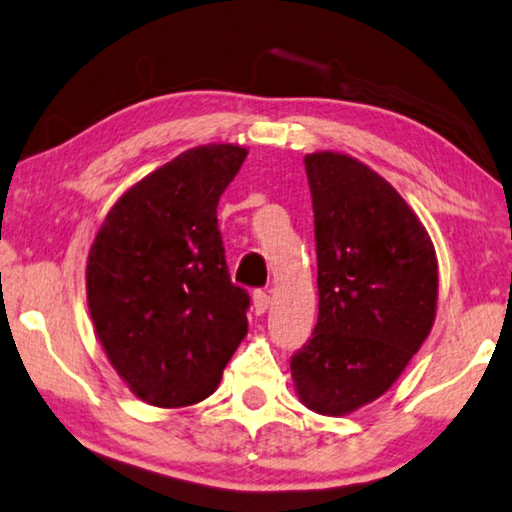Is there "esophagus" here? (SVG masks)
Here are the masks:
<instances>
[{
	"label": "esophagus",
	"mask_w": 512,
	"mask_h": 512,
	"mask_svg": "<svg viewBox=\"0 0 512 512\" xmlns=\"http://www.w3.org/2000/svg\"><path fill=\"white\" fill-rule=\"evenodd\" d=\"M267 306H270V295H267L265 290H254V311L258 316H263Z\"/></svg>",
	"instance_id": "1"
}]
</instances>
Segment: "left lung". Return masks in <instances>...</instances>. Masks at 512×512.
<instances>
[{
  "label": "left lung",
  "instance_id": "obj_1",
  "mask_svg": "<svg viewBox=\"0 0 512 512\" xmlns=\"http://www.w3.org/2000/svg\"><path fill=\"white\" fill-rule=\"evenodd\" d=\"M318 256V322L290 357L309 410L355 412L380 398L426 341L437 309L428 231L393 187L341 153L304 157Z\"/></svg>",
  "mask_w": 512,
  "mask_h": 512
}]
</instances>
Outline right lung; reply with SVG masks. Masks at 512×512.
Instances as JSON below:
<instances>
[{
    "label": "right lung",
    "instance_id": "add662e5",
    "mask_svg": "<svg viewBox=\"0 0 512 512\" xmlns=\"http://www.w3.org/2000/svg\"><path fill=\"white\" fill-rule=\"evenodd\" d=\"M247 157L196 146L130 187L86 263L93 327L130 391L157 407L201 403L247 334L249 295L226 265L217 203Z\"/></svg>",
    "mask_w": 512,
    "mask_h": 512
}]
</instances>
